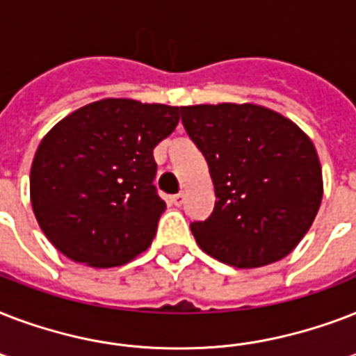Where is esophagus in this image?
<instances>
[{
	"instance_id": "34e87169",
	"label": "esophagus",
	"mask_w": 356,
	"mask_h": 356,
	"mask_svg": "<svg viewBox=\"0 0 356 356\" xmlns=\"http://www.w3.org/2000/svg\"><path fill=\"white\" fill-rule=\"evenodd\" d=\"M170 201H172L175 207H181V205H183V201H184V195L183 194H175V195H172V197H170Z\"/></svg>"
}]
</instances>
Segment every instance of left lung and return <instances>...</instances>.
<instances>
[{"mask_svg":"<svg viewBox=\"0 0 356 356\" xmlns=\"http://www.w3.org/2000/svg\"><path fill=\"white\" fill-rule=\"evenodd\" d=\"M181 120L216 194L211 216L190 223L197 245L234 268L284 259L323 197L312 140L292 120L253 103L181 107Z\"/></svg>","mask_w":356,"mask_h":356,"instance_id":"obj_1","label":"left lung"}]
</instances>
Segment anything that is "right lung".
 Instances as JSON below:
<instances>
[{
    "instance_id": "right-lung-1",
    "label": "right lung",
    "mask_w": 356,
    "mask_h": 356,
    "mask_svg": "<svg viewBox=\"0 0 356 356\" xmlns=\"http://www.w3.org/2000/svg\"><path fill=\"white\" fill-rule=\"evenodd\" d=\"M177 123L179 107L114 97L60 120L31 166V205L47 240L94 268L149 248L166 209L153 184V149Z\"/></svg>"
}]
</instances>
